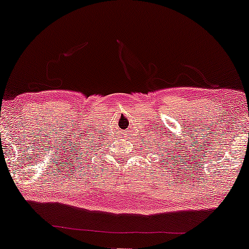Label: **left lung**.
<instances>
[{"instance_id":"left-lung-1","label":"left lung","mask_w":249,"mask_h":249,"mask_svg":"<svg viewBox=\"0 0 249 249\" xmlns=\"http://www.w3.org/2000/svg\"><path fill=\"white\" fill-rule=\"evenodd\" d=\"M150 145H151V144H150ZM158 145H160V144H158ZM165 146H166V145H165ZM168 150H169V147H168ZM162 151H164V150L162 149ZM162 157H163V155H162ZM165 157H166V160H168V156H165ZM175 157H176V156H175ZM171 160H173V158H171ZM164 164H166V163H164Z\"/></svg>"}]
</instances>
